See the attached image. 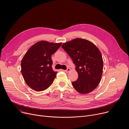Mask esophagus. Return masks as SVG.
I'll list each match as a JSON object with an SVG mask.
<instances>
[{
	"label": "esophagus",
	"instance_id": "esophagus-1",
	"mask_svg": "<svg viewBox=\"0 0 129 129\" xmlns=\"http://www.w3.org/2000/svg\"><path fill=\"white\" fill-rule=\"evenodd\" d=\"M70 71V68H69V67H68V68L66 69V70H64V71H65V72H69Z\"/></svg>",
	"mask_w": 129,
	"mask_h": 129
}]
</instances>
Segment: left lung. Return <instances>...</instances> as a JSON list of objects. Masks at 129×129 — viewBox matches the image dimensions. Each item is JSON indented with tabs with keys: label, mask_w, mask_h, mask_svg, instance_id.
Returning <instances> with one entry per match:
<instances>
[{
	"label": "left lung",
	"mask_w": 129,
	"mask_h": 129,
	"mask_svg": "<svg viewBox=\"0 0 129 129\" xmlns=\"http://www.w3.org/2000/svg\"><path fill=\"white\" fill-rule=\"evenodd\" d=\"M62 48L75 65L78 77L72 84L76 91L87 94L95 89L100 83L103 61L99 49L91 41L75 38L63 44Z\"/></svg>",
	"instance_id": "1"
}]
</instances>
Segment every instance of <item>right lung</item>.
Segmentation results:
<instances>
[{"mask_svg": "<svg viewBox=\"0 0 129 129\" xmlns=\"http://www.w3.org/2000/svg\"><path fill=\"white\" fill-rule=\"evenodd\" d=\"M61 45L62 43L40 41L26 53L21 61V72L30 88L40 92L46 90L53 83L57 73L52 69L51 56Z\"/></svg>", "mask_w": 129, "mask_h": 129, "instance_id": "1", "label": "right lung"}]
</instances>
